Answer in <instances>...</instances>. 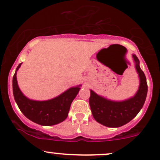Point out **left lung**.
I'll return each instance as SVG.
<instances>
[{
    "instance_id": "8db88e82",
    "label": "left lung",
    "mask_w": 160,
    "mask_h": 160,
    "mask_svg": "<svg viewBox=\"0 0 160 160\" xmlns=\"http://www.w3.org/2000/svg\"><path fill=\"white\" fill-rule=\"evenodd\" d=\"M140 83L134 97L123 101H112L101 97L91 90L89 104L94 119L108 127H120L127 124L138 114L143 107L148 93L145 75L140 68L139 60L132 54Z\"/></svg>"
}]
</instances>
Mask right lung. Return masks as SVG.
<instances>
[{
	"mask_svg": "<svg viewBox=\"0 0 160 160\" xmlns=\"http://www.w3.org/2000/svg\"><path fill=\"white\" fill-rule=\"evenodd\" d=\"M17 67L12 78V91L16 102L26 118L42 126H52L63 122L68 116L71 103L81 89L80 85L69 88L61 95L46 101H36L27 98L21 91L16 78Z\"/></svg>",
	"mask_w": 160,
	"mask_h": 160,
	"instance_id": "right-lung-1",
	"label": "right lung"
}]
</instances>
